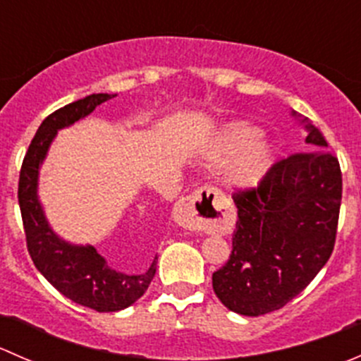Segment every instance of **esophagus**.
<instances>
[{"mask_svg": "<svg viewBox=\"0 0 361 361\" xmlns=\"http://www.w3.org/2000/svg\"><path fill=\"white\" fill-rule=\"evenodd\" d=\"M218 192L214 188L202 187L192 192L187 197H181L174 206V220L180 227L190 232H214L225 227L224 216L209 218L218 213L214 202Z\"/></svg>", "mask_w": 361, "mask_h": 361, "instance_id": "1", "label": "esophagus"}]
</instances>
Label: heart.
I'll list each match as a JSON object with an SVG mask.
<instances>
[{
    "label": "heart",
    "instance_id": "1",
    "mask_svg": "<svg viewBox=\"0 0 361 361\" xmlns=\"http://www.w3.org/2000/svg\"><path fill=\"white\" fill-rule=\"evenodd\" d=\"M204 157L211 164H224L227 167V183L234 188L257 187L267 174L272 164V150L267 141L258 137V130L245 122L228 123L213 143L206 148Z\"/></svg>",
    "mask_w": 361,
    "mask_h": 361
}]
</instances>
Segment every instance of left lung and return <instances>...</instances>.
Instances as JSON below:
<instances>
[{"label": "left lung", "mask_w": 361, "mask_h": 361, "mask_svg": "<svg viewBox=\"0 0 361 361\" xmlns=\"http://www.w3.org/2000/svg\"><path fill=\"white\" fill-rule=\"evenodd\" d=\"M293 116L297 111H292ZM318 150L276 162L257 188L238 190L227 264L213 272L221 304L243 316L278 311L329 262L336 245L342 174L322 130L302 118Z\"/></svg>", "instance_id": "left-lung-1"}]
</instances>
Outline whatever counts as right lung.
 Instances as JSON below:
<instances>
[{"label":"right lung","instance_id":"1","mask_svg":"<svg viewBox=\"0 0 361 361\" xmlns=\"http://www.w3.org/2000/svg\"><path fill=\"white\" fill-rule=\"evenodd\" d=\"M115 94H90L47 116L25 154L19 178V206L27 251L47 281L69 300L97 312L129 307L148 290L157 271V257L143 274H126L111 269L94 246H80L61 239L47 221L38 199V174L57 130L85 118ZM150 213L148 220H154Z\"/></svg>","mask_w":361,"mask_h":361}]
</instances>
